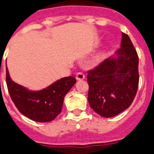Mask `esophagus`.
<instances>
[{
    "instance_id": "obj_1",
    "label": "esophagus",
    "mask_w": 154,
    "mask_h": 154,
    "mask_svg": "<svg viewBox=\"0 0 154 154\" xmlns=\"http://www.w3.org/2000/svg\"><path fill=\"white\" fill-rule=\"evenodd\" d=\"M84 78H85V75H84L82 72H78V73H77V75H76V79H77V81L83 80Z\"/></svg>"
}]
</instances>
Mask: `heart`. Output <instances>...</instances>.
<instances>
[{
	"label": "heart",
	"instance_id": "heart-1",
	"mask_svg": "<svg viewBox=\"0 0 154 154\" xmlns=\"http://www.w3.org/2000/svg\"><path fill=\"white\" fill-rule=\"evenodd\" d=\"M106 52L107 48H104L101 50L99 51L98 53H97V54L94 55L93 57H91V64L92 66H97V65L101 63L105 60L106 57Z\"/></svg>",
	"mask_w": 154,
	"mask_h": 154
}]
</instances>
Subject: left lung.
Instances as JSON below:
<instances>
[{
  "mask_svg": "<svg viewBox=\"0 0 154 154\" xmlns=\"http://www.w3.org/2000/svg\"><path fill=\"white\" fill-rule=\"evenodd\" d=\"M139 79L138 54L129 36L122 33L120 48L88 72L90 106L105 118L119 115L133 102Z\"/></svg>",
  "mask_w": 154,
  "mask_h": 154,
  "instance_id": "left-lung-1",
  "label": "left lung"
}]
</instances>
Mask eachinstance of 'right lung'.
Wrapping results in <instances>:
<instances>
[{"instance_id":"obj_1","label":"right lung","mask_w":154,"mask_h":154,"mask_svg":"<svg viewBox=\"0 0 154 154\" xmlns=\"http://www.w3.org/2000/svg\"><path fill=\"white\" fill-rule=\"evenodd\" d=\"M75 83L73 77H63L42 90H29L12 81L6 66V84L11 100L20 113L37 122H50L60 114L64 97Z\"/></svg>"}]
</instances>
